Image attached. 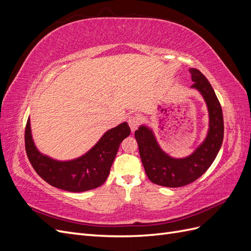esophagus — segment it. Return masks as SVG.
Returning <instances> with one entry per match:
<instances>
[{
  "label": "esophagus",
  "instance_id": "obj_1",
  "mask_svg": "<svg viewBox=\"0 0 251 251\" xmlns=\"http://www.w3.org/2000/svg\"><path fill=\"white\" fill-rule=\"evenodd\" d=\"M127 124L130 126L132 132H134L135 130H137V127L140 124V118L136 115H130L127 117Z\"/></svg>",
  "mask_w": 251,
  "mask_h": 251
}]
</instances>
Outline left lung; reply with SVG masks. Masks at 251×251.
<instances>
[{"instance_id":"obj_1","label":"left lung","mask_w":251,"mask_h":251,"mask_svg":"<svg viewBox=\"0 0 251 251\" xmlns=\"http://www.w3.org/2000/svg\"><path fill=\"white\" fill-rule=\"evenodd\" d=\"M194 85L206 102L209 115V128L206 138L192 155L173 158L159 147L153 131L141 126L135 131L139 154L148 178L153 183L166 187H181L192 183L206 172L216 159L224 137V121L221 104L207 78L198 70L191 68Z\"/></svg>"}]
</instances>
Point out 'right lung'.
I'll return each mask as SVG.
<instances>
[{
  "label": "right lung",
  "instance_id": "obj_1",
  "mask_svg": "<svg viewBox=\"0 0 251 251\" xmlns=\"http://www.w3.org/2000/svg\"><path fill=\"white\" fill-rule=\"evenodd\" d=\"M126 123L105 132L85 155L70 161H57L40 153L32 139L30 119L25 128V149L30 163L39 176L50 185L71 193L96 188L107 180L120 143L130 135Z\"/></svg>",
  "mask_w": 251,
  "mask_h": 251
}]
</instances>
